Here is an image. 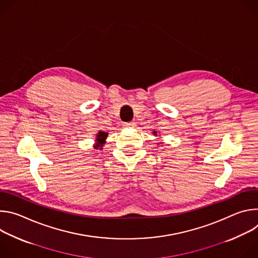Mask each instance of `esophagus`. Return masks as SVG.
<instances>
[{
    "instance_id": "34e87169",
    "label": "esophagus",
    "mask_w": 258,
    "mask_h": 258,
    "mask_svg": "<svg viewBox=\"0 0 258 258\" xmlns=\"http://www.w3.org/2000/svg\"><path fill=\"white\" fill-rule=\"evenodd\" d=\"M123 126H124V127H135V126H136V122H134V121L126 122V123L123 124Z\"/></svg>"
}]
</instances>
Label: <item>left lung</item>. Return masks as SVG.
Segmentation results:
<instances>
[{"label":"left lung","mask_w":258,"mask_h":258,"mask_svg":"<svg viewBox=\"0 0 258 258\" xmlns=\"http://www.w3.org/2000/svg\"><path fill=\"white\" fill-rule=\"evenodd\" d=\"M153 136H156V137H157V133H156V132H153Z\"/></svg>","instance_id":"left-lung-1"}]
</instances>
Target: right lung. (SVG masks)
<instances>
[{
    "instance_id": "1",
    "label": "right lung",
    "mask_w": 258,
    "mask_h": 258,
    "mask_svg": "<svg viewBox=\"0 0 258 258\" xmlns=\"http://www.w3.org/2000/svg\"><path fill=\"white\" fill-rule=\"evenodd\" d=\"M107 136L108 134L105 133V132H98V134L96 135V139H95V144H94V149L96 150H102L103 148V145H105L106 143V139H107Z\"/></svg>"
}]
</instances>
